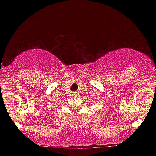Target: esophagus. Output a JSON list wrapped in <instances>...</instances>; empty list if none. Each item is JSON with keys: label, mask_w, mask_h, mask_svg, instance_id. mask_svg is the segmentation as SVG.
Wrapping results in <instances>:
<instances>
[{"label": "esophagus", "mask_w": 156, "mask_h": 156, "mask_svg": "<svg viewBox=\"0 0 156 156\" xmlns=\"http://www.w3.org/2000/svg\"><path fill=\"white\" fill-rule=\"evenodd\" d=\"M73 94H75V92H73ZM75 95H76V94H75Z\"/></svg>", "instance_id": "esophagus-1"}]
</instances>
